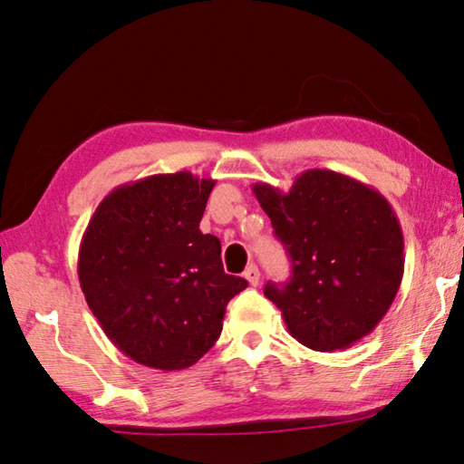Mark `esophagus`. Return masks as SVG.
Segmentation results:
<instances>
[{"label":"esophagus","mask_w":464,"mask_h":464,"mask_svg":"<svg viewBox=\"0 0 464 464\" xmlns=\"http://www.w3.org/2000/svg\"><path fill=\"white\" fill-rule=\"evenodd\" d=\"M243 276H246V280L251 285H257L259 284V269H257V266H249Z\"/></svg>","instance_id":"34e87169"}]
</instances>
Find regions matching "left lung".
<instances>
[{
    "instance_id": "1",
    "label": "left lung",
    "mask_w": 464,
    "mask_h": 464,
    "mask_svg": "<svg viewBox=\"0 0 464 464\" xmlns=\"http://www.w3.org/2000/svg\"><path fill=\"white\" fill-rule=\"evenodd\" d=\"M261 208L292 261V277L264 294L298 343L347 349L390 310L403 276V235L392 205L367 184L306 170L288 192L254 184Z\"/></svg>"
}]
</instances>
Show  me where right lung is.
Instances as JSON below:
<instances>
[{"instance_id":"obj_1","label":"right lung","mask_w":464,"mask_h":464,"mask_svg":"<svg viewBox=\"0 0 464 464\" xmlns=\"http://www.w3.org/2000/svg\"><path fill=\"white\" fill-rule=\"evenodd\" d=\"M213 187L190 172L121 184L82 235L81 290L109 341L140 365H195L221 334L229 300L247 288L225 274L221 241L198 229Z\"/></svg>"}]
</instances>
